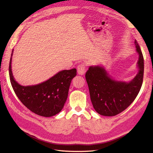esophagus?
Returning a JSON list of instances; mask_svg holds the SVG:
<instances>
[{
	"label": "esophagus",
	"mask_w": 153,
	"mask_h": 153,
	"mask_svg": "<svg viewBox=\"0 0 153 153\" xmlns=\"http://www.w3.org/2000/svg\"><path fill=\"white\" fill-rule=\"evenodd\" d=\"M85 64H81L80 65L77 66V72L80 75H84L85 73Z\"/></svg>",
	"instance_id": "1"
}]
</instances>
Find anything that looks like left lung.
Instances as JSON below:
<instances>
[{
  "instance_id": "left-lung-1",
  "label": "left lung",
  "mask_w": 153,
  "mask_h": 153,
  "mask_svg": "<svg viewBox=\"0 0 153 153\" xmlns=\"http://www.w3.org/2000/svg\"><path fill=\"white\" fill-rule=\"evenodd\" d=\"M139 55L137 62L139 71L129 83L113 80L105 69L99 66H90L85 73L91 102L95 110L104 116H114L126 110L135 100L143 82V57L137 41L135 40Z\"/></svg>"
}]
</instances>
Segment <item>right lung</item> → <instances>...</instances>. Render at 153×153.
Segmentation results:
<instances>
[{"label": "right lung", "mask_w": 153, "mask_h": 153, "mask_svg": "<svg viewBox=\"0 0 153 153\" xmlns=\"http://www.w3.org/2000/svg\"><path fill=\"white\" fill-rule=\"evenodd\" d=\"M10 59L9 73L11 84L21 102L33 113L43 117H52L61 112L68 98L71 80L76 69L63 70L41 84L22 86L15 80L11 71Z\"/></svg>", "instance_id": "obj_1"}]
</instances>
